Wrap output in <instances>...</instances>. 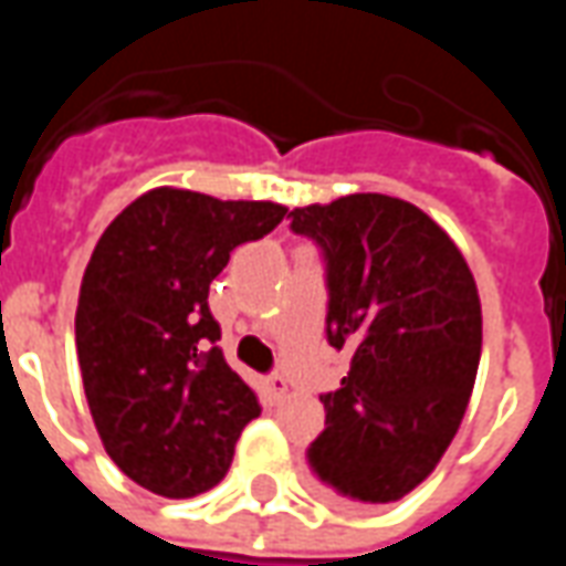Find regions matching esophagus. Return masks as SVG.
Here are the masks:
<instances>
[{
	"label": "esophagus",
	"instance_id": "obj_1",
	"mask_svg": "<svg viewBox=\"0 0 566 566\" xmlns=\"http://www.w3.org/2000/svg\"><path fill=\"white\" fill-rule=\"evenodd\" d=\"M266 394H270L272 400H284V394H287V379H284L282 373H270V376H266Z\"/></svg>",
	"mask_w": 566,
	"mask_h": 566
}]
</instances>
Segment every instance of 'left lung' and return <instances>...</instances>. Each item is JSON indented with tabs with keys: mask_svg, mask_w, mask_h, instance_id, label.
<instances>
[{
	"mask_svg": "<svg viewBox=\"0 0 566 566\" xmlns=\"http://www.w3.org/2000/svg\"><path fill=\"white\" fill-rule=\"evenodd\" d=\"M327 284V343L352 355L321 394L312 475L352 503H391L424 482L461 427L482 355V306L467 260L412 202L352 193L294 209Z\"/></svg>",
	"mask_w": 566,
	"mask_h": 566,
	"instance_id": "obj_1",
	"label": "left lung"
}]
</instances>
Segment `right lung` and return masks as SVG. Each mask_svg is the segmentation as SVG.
I'll return each mask as SVG.
<instances>
[{
	"label": "right lung",
	"instance_id": "obj_1",
	"mask_svg": "<svg viewBox=\"0 0 566 566\" xmlns=\"http://www.w3.org/2000/svg\"><path fill=\"white\" fill-rule=\"evenodd\" d=\"M275 202L157 187L96 242L75 312L81 379L108 458L160 497L221 482L258 394L223 360L209 284L230 251L272 233Z\"/></svg>",
	"mask_w": 566,
	"mask_h": 566
}]
</instances>
